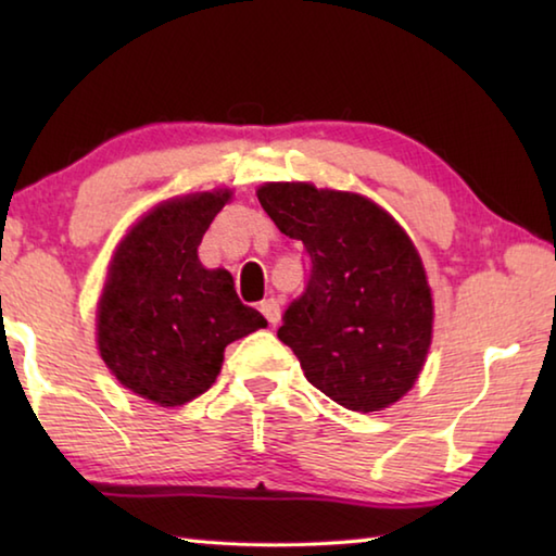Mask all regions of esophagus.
<instances>
[{
  "label": "esophagus",
  "mask_w": 556,
  "mask_h": 556,
  "mask_svg": "<svg viewBox=\"0 0 556 556\" xmlns=\"http://www.w3.org/2000/svg\"><path fill=\"white\" fill-rule=\"evenodd\" d=\"M260 312L265 314V318H267V321H269L271 326H275V324L279 321V316H281L279 301H277V299H265V301H262V304H260Z\"/></svg>",
  "instance_id": "34e87169"
}]
</instances>
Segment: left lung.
I'll use <instances>...</instances> for the list:
<instances>
[{
  "label": "left lung",
  "instance_id": "8db88e82",
  "mask_svg": "<svg viewBox=\"0 0 556 556\" xmlns=\"http://www.w3.org/2000/svg\"><path fill=\"white\" fill-rule=\"evenodd\" d=\"M262 208L304 242L306 287L287 306L279 341L316 390L353 412H378L407 392L431 343L425 267L392 215L357 193L265 184Z\"/></svg>",
  "mask_w": 556,
  "mask_h": 556
}]
</instances>
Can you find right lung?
Wrapping results in <instances>:
<instances>
[{"instance_id":"right-lung-1","label":"right lung","mask_w":556,"mask_h":556,"mask_svg":"<svg viewBox=\"0 0 556 556\" xmlns=\"http://www.w3.org/2000/svg\"><path fill=\"white\" fill-rule=\"evenodd\" d=\"M230 191L188 195L147 213L115 252L98 306L102 361L131 392L162 407L199 397L218 378L228 343L265 328L225 269H205L199 244Z\"/></svg>"}]
</instances>
